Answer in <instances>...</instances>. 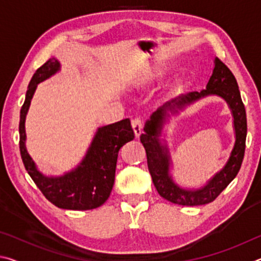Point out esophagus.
I'll return each mask as SVG.
<instances>
[{
  "label": "esophagus",
  "instance_id": "34e87169",
  "mask_svg": "<svg viewBox=\"0 0 261 261\" xmlns=\"http://www.w3.org/2000/svg\"><path fill=\"white\" fill-rule=\"evenodd\" d=\"M131 125L132 127H134V131H135V135L136 137H139L141 131H143V120H141L140 117H136L132 120L131 122Z\"/></svg>",
  "mask_w": 261,
  "mask_h": 261
}]
</instances>
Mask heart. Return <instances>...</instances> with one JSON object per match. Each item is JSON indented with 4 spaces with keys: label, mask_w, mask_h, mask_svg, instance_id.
<instances>
[{
    "label": "heart",
    "mask_w": 261,
    "mask_h": 261,
    "mask_svg": "<svg viewBox=\"0 0 261 261\" xmlns=\"http://www.w3.org/2000/svg\"><path fill=\"white\" fill-rule=\"evenodd\" d=\"M155 72H158V70H154V71H151V72H149V74H148V77H149V78L153 77L154 74H155Z\"/></svg>",
    "instance_id": "b5f03b06"
}]
</instances>
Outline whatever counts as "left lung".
Masks as SVG:
<instances>
[{
    "label": "left lung",
    "instance_id": "1",
    "mask_svg": "<svg viewBox=\"0 0 261 261\" xmlns=\"http://www.w3.org/2000/svg\"><path fill=\"white\" fill-rule=\"evenodd\" d=\"M208 95H218L224 98L231 108L236 129V145L226 165L207 181L204 187L200 189H183L171 177L169 150L166 144L161 143L158 137L170 113H178L187 105ZM144 131L140 136V141L146 151L148 170L159 194L168 201L183 206H197L212 202L236 177L244 158L247 131L246 113L235 76L227 65L216 57L213 73L205 90L190 92L163 105L152 114L144 126Z\"/></svg>",
    "mask_w": 261,
    "mask_h": 261
}]
</instances>
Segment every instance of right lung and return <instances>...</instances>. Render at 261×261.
Segmentation results:
<instances>
[{
  "mask_svg": "<svg viewBox=\"0 0 261 261\" xmlns=\"http://www.w3.org/2000/svg\"><path fill=\"white\" fill-rule=\"evenodd\" d=\"M60 69V62L53 57L35 71L29 84L24 105L20 109L21 160L31 178L51 204L63 210H93L105 204L109 198L115 180L118 151L125 143L135 138V132L129 118L101 126L96 130L85 156L74 169L56 177L41 174L25 146V118L38 84L51 77Z\"/></svg>",
  "mask_w": 261,
  "mask_h": 261,
  "instance_id": "right-lung-1",
  "label": "right lung"
}]
</instances>
